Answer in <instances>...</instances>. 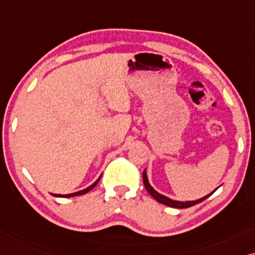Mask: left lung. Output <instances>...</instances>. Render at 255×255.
Listing matches in <instances>:
<instances>
[{
	"instance_id": "left-lung-1",
	"label": "left lung",
	"mask_w": 255,
	"mask_h": 255,
	"mask_svg": "<svg viewBox=\"0 0 255 255\" xmlns=\"http://www.w3.org/2000/svg\"><path fill=\"white\" fill-rule=\"evenodd\" d=\"M142 177H143V183H144L145 189H147V191H148L149 193H150V196L152 197V198H155L156 201H157L158 203H161V204H164V205H167V206H170V208H176V209H186V208H190V206H193V205L198 204V203L205 201V199L208 198V197L211 196L212 193L215 192L216 190L219 188V186H218V188L213 190V191H212L211 193H209V195L202 197V198L196 199V201L181 202V201H174V199L169 198V197L162 195V193H159V192L156 191V190H155L154 188H152V186L150 185V183H149V181H148L147 170H145V169L143 170V175H142Z\"/></svg>"
}]
</instances>
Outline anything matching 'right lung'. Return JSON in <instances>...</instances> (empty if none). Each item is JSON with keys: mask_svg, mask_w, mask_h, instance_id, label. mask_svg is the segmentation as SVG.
<instances>
[{"mask_svg": "<svg viewBox=\"0 0 255 255\" xmlns=\"http://www.w3.org/2000/svg\"><path fill=\"white\" fill-rule=\"evenodd\" d=\"M100 178H101V176H100L99 178L97 179L96 182L93 183L92 185L87 186L86 189H84V190H80V191H77V192H73V193H67V195H59V193H51V195L54 196V197H62V198H63V197H66V198H67V197H74V196H81V195H85V193H87L88 191H91V190H92V189L94 188V186H96V185L98 184V182L100 181Z\"/></svg>", "mask_w": 255, "mask_h": 255, "instance_id": "1", "label": "right lung"}]
</instances>
